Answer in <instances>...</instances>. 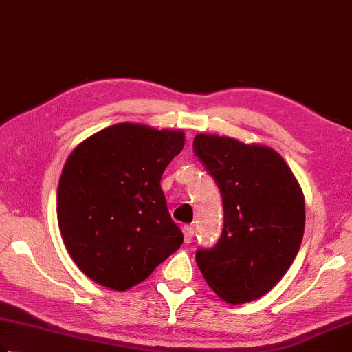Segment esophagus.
Returning <instances> with one entry per match:
<instances>
[{
    "label": "esophagus",
    "instance_id": "34e87169",
    "mask_svg": "<svg viewBox=\"0 0 352 352\" xmlns=\"http://www.w3.org/2000/svg\"><path fill=\"white\" fill-rule=\"evenodd\" d=\"M182 232H184V243H186V244L192 243L193 235H195V229H193V227H192V226H184V227H182Z\"/></svg>",
    "mask_w": 352,
    "mask_h": 352
}]
</instances>
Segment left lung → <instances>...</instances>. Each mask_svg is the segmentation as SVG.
I'll return each instance as SVG.
<instances>
[{
  "label": "left lung",
  "instance_id": "1",
  "mask_svg": "<svg viewBox=\"0 0 352 352\" xmlns=\"http://www.w3.org/2000/svg\"><path fill=\"white\" fill-rule=\"evenodd\" d=\"M193 150L221 192L224 230L196 263L214 292L239 305L267 294L291 267L305 233V196L278 153L198 134Z\"/></svg>",
  "mask_w": 352,
  "mask_h": 352
}]
</instances>
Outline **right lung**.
I'll list each match as a JSON object with an SVG mask.
<instances>
[{
    "mask_svg": "<svg viewBox=\"0 0 352 352\" xmlns=\"http://www.w3.org/2000/svg\"><path fill=\"white\" fill-rule=\"evenodd\" d=\"M179 129L117 123L74 148L61 171L57 218L74 263L114 291L139 285L181 248L160 177L182 151Z\"/></svg>",
    "mask_w": 352,
    "mask_h": 352,
    "instance_id": "right-lung-1",
    "label": "right lung"
}]
</instances>
